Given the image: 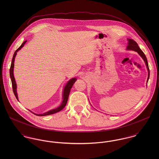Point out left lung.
<instances>
[{
	"mask_svg": "<svg viewBox=\"0 0 159 159\" xmlns=\"http://www.w3.org/2000/svg\"><path fill=\"white\" fill-rule=\"evenodd\" d=\"M128 41H129V42H128V46L127 47V50H133L134 51L137 52L139 54V56L143 58L144 61L145 62V64L146 65V67H147L148 71V80H147V82H148V80L149 78L150 72H149V66H148V63L145 54H144V52L139 48V47L138 45L136 42H135L134 40H132V39H128Z\"/></svg>",
	"mask_w": 159,
	"mask_h": 159,
	"instance_id": "left-lung-1",
	"label": "left lung"
}]
</instances>
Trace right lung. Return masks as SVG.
Wrapping results in <instances>:
<instances>
[{
	"mask_svg": "<svg viewBox=\"0 0 159 159\" xmlns=\"http://www.w3.org/2000/svg\"><path fill=\"white\" fill-rule=\"evenodd\" d=\"M27 40L24 41L22 43V45L20 46V48H18L15 52L14 54H13V59H12V61H11V67L10 68V78H11V83H12V88H13V93L16 98V99L18 100V94H17V91H16V81H15V77H14V74H13V68H14V62H15V57L16 56V54H17V52L20 50L22 48H23L24 44L26 43ZM76 81V78H72L71 80H70L67 82V84L66 85V86L64 87V91H63V100L62 102V103L61 104V105L57 107V108L56 109H53L52 110H50L46 113H45L43 114H38L34 113L37 116H47V115H50V114H52L56 113H57L60 111H61L66 105L67 103V101H68V96H69V93H70V90L73 85V84L75 83V82Z\"/></svg>",
	"mask_w": 159,
	"mask_h": 159,
	"instance_id": "obj_1",
	"label": "right lung"
}]
</instances>
